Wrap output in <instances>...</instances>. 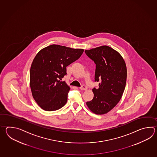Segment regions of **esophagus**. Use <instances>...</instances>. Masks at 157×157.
<instances>
[{
    "label": "esophagus",
    "mask_w": 157,
    "mask_h": 157,
    "mask_svg": "<svg viewBox=\"0 0 157 157\" xmlns=\"http://www.w3.org/2000/svg\"><path fill=\"white\" fill-rule=\"evenodd\" d=\"M80 89H81V90H86L87 87L86 86H85V85H82V86L80 87Z\"/></svg>",
    "instance_id": "1"
}]
</instances>
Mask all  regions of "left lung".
<instances>
[{
    "label": "left lung",
    "instance_id": "8db88e82",
    "mask_svg": "<svg viewBox=\"0 0 157 157\" xmlns=\"http://www.w3.org/2000/svg\"><path fill=\"white\" fill-rule=\"evenodd\" d=\"M87 56L96 64L95 81L99 88H94V98L86 102L89 109L96 114L109 112L120 101L126 86L127 68L117 51L103 45L86 50Z\"/></svg>",
    "mask_w": 157,
    "mask_h": 157
}]
</instances>
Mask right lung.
Wrapping results in <instances>:
<instances>
[{"instance_id": "obj_1", "label": "right lung", "mask_w": 157, "mask_h": 157, "mask_svg": "<svg viewBox=\"0 0 157 157\" xmlns=\"http://www.w3.org/2000/svg\"><path fill=\"white\" fill-rule=\"evenodd\" d=\"M83 51L53 44L37 53L30 68V83L33 99L41 109L54 111L66 104L70 87L61 80L67 74L66 67Z\"/></svg>"}]
</instances>
